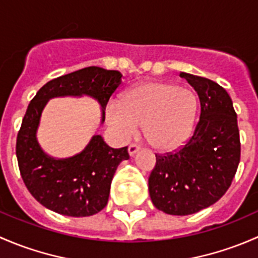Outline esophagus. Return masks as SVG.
I'll return each instance as SVG.
<instances>
[{
  "instance_id": "obj_1",
  "label": "esophagus",
  "mask_w": 258,
  "mask_h": 258,
  "mask_svg": "<svg viewBox=\"0 0 258 258\" xmlns=\"http://www.w3.org/2000/svg\"><path fill=\"white\" fill-rule=\"evenodd\" d=\"M139 150H140V146H139V145H135V144L130 145V146H128V153H130V156H134L135 153H136Z\"/></svg>"
}]
</instances>
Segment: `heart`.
Segmentation results:
<instances>
[{"label": "heart", "instance_id": "obj_1", "mask_svg": "<svg viewBox=\"0 0 258 258\" xmlns=\"http://www.w3.org/2000/svg\"><path fill=\"white\" fill-rule=\"evenodd\" d=\"M197 98L192 91L167 82H144L128 90L123 100L106 106V121L122 141L144 124V134L153 147L172 151L192 134Z\"/></svg>", "mask_w": 258, "mask_h": 258}]
</instances>
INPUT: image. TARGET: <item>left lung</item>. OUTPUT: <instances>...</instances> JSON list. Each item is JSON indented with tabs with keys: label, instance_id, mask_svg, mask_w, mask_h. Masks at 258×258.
Wrapping results in <instances>:
<instances>
[{
	"label": "left lung",
	"instance_id": "1",
	"mask_svg": "<svg viewBox=\"0 0 258 258\" xmlns=\"http://www.w3.org/2000/svg\"><path fill=\"white\" fill-rule=\"evenodd\" d=\"M197 92L200 121L186 145L156 155L148 191L157 210L186 216L216 204L231 186L241 156L237 114L230 95L218 83L181 72Z\"/></svg>",
	"mask_w": 258,
	"mask_h": 258
}]
</instances>
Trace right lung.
I'll return each mask as SVG.
<instances>
[{
    "label": "right lung",
    "instance_id": "right-lung-1",
    "mask_svg": "<svg viewBox=\"0 0 258 258\" xmlns=\"http://www.w3.org/2000/svg\"><path fill=\"white\" fill-rule=\"evenodd\" d=\"M121 82V72L97 66L86 67L51 80L38 90L28 105L17 135L16 156L26 187L46 209L71 217L100 212L108 202L117 167L130 156L127 147L112 148L100 135H95L77 155L51 157L37 140L43 108L54 97L88 96L100 103L102 124L106 105Z\"/></svg>",
    "mask_w": 258,
    "mask_h": 258
}]
</instances>
